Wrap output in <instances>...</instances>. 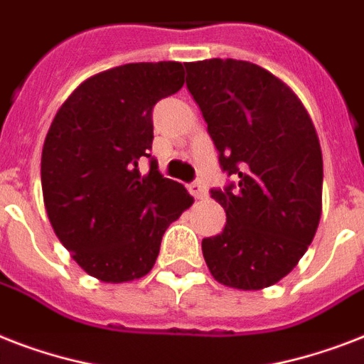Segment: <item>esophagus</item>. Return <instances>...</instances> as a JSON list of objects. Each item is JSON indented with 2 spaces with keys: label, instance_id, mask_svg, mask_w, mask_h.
<instances>
[{
  "label": "esophagus",
  "instance_id": "esophagus-1",
  "mask_svg": "<svg viewBox=\"0 0 364 364\" xmlns=\"http://www.w3.org/2000/svg\"><path fill=\"white\" fill-rule=\"evenodd\" d=\"M188 193L193 194L194 198H198V200H202L208 196V193H205V187L200 181L191 183V185H188Z\"/></svg>",
  "mask_w": 364,
  "mask_h": 364
}]
</instances>
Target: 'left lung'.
Segmentation results:
<instances>
[{
	"label": "left lung",
	"mask_w": 364,
	"mask_h": 364,
	"mask_svg": "<svg viewBox=\"0 0 364 364\" xmlns=\"http://www.w3.org/2000/svg\"><path fill=\"white\" fill-rule=\"evenodd\" d=\"M187 88L232 181L211 188L227 213L221 234L202 240L211 276L243 291L270 287L293 270L321 217L323 159L296 94L243 60L185 64Z\"/></svg>",
	"instance_id": "obj_1"
}]
</instances>
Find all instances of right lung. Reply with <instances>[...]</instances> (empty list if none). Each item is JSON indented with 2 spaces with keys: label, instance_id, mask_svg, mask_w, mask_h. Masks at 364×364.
Listing matches in <instances>:
<instances>
[{
  "label": "right lung",
  "instance_id": "right-lung-1",
  "mask_svg": "<svg viewBox=\"0 0 364 364\" xmlns=\"http://www.w3.org/2000/svg\"><path fill=\"white\" fill-rule=\"evenodd\" d=\"M179 62L126 64L90 77L60 107L45 137L41 187L54 232L105 283L143 277L193 196L166 179L153 145V107L183 87ZM149 160L143 174L139 164Z\"/></svg>",
  "mask_w": 364,
  "mask_h": 364
}]
</instances>
